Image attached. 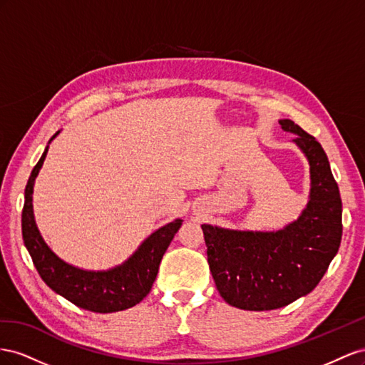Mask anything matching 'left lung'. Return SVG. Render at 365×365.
<instances>
[{"mask_svg":"<svg viewBox=\"0 0 365 365\" xmlns=\"http://www.w3.org/2000/svg\"><path fill=\"white\" fill-rule=\"evenodd\" d=\"M310 163V200L298 220L277 232L229 231L203 225L207 263L218 294L243 310H274L317 287L342 237V203L321 143L290 120H279Z\"/></svg>","mask_w":365,"mask_h":365,"instance_id":"left-lung-1","label":"left lung"}]
</instances>
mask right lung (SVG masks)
<instances>
[{"label": "right lung", "instance_id": "add662e5", "mask_svg": "<svg viewBox=\"0 0 365 365\" xmlns=\"http://www.w3.org/2000/svg\"><path fill=\"white\" fill-rule=\"evenodd\" d=\"M58 133L51 139H55ZM47 151L48 147L29 177L24 191L23 215H21L23 240L38 274L53 292L64 297L75 306L96 314H111L139 304L150 294L155 275L159 272L160 259L182 226V220L177 218L151 234L127 262L114 269L93 272L67 264L50 251L34 218V183Z\"/></svg>", "mask_w": 365, "mask_h": 365}]
</instances>
